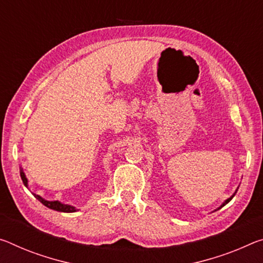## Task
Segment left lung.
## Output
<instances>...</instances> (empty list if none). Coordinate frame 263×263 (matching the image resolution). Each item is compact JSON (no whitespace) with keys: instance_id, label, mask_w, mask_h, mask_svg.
<instances>
[{"instance_id":"8db88e82","label":"left lung","mask_w":263,"mask_h":263,"mask_svg":"<svg viewBox=\"0 0 263 263\" xmlns=\"http://www.w3.org/2000/svg\"><path fill=\"white\" fill-rule=\"evenodd\" d=\"M237 189H239V187H237ZM237 189L235 190V192H234V193H233V195H232V197H229L227 200H224V201L221 203V206H220V207H218V208H216V210L215 211H218V210H220V208H221V207H223L224 205H227V203L229 202V201H231V200L233 199V197H234V195H235V193H236V192H237ZM214 211V212H215Z\"/></svg>"}]
</instances>
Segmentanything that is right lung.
<instances>
[{"label": "right lung", "instance_id": "add662e5", "mask_svg": "<svg viewBox=\"0 0 263 263\" xmlns=\"http://www.w3.org/2000/svg\"><path fill=\"white\" fill-rule=\"evenodd\" d=\"M20 174H21V179H22L23 184L26 187H28V179L26 177V173L23 172V168L21 167L20 170ZM35 198L43 203L44 206H47L50 210L57 211V212H63V213H73V212H77L78 210H76V207H73L71 205H66V203H63L58 200H55V201H49V200H45L44 198H42L41 195L39 194H34Z\"/></svg>", "mask_w": 263, "mask_h": 263}]
</instances>
